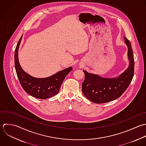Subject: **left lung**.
<instances>
[{
    "instance_id": "1",
    "label": "left lung",
    "mask_w": 146,
    "mask_h": 146,
    "mask_svg": "<svg viewBox=\"0 0 146 146\" xmlns=\"http://www.w3.org/2000/svg\"><path fill=\"white\" fill-rule=\"evenodd\" d=\"M124 40L128 48L129 65L119 76L111 78L102 77L83 70L85 80L82 83V91L90 101L104 104L116 100L122 96L130 84L134 72V54L130 41L126 37H124Z\"/></svg>"
}]
</instances>
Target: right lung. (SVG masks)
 I'll return each mask as SVG.
<instances>
[{"label":"right lung","instance_id":"add662e5","mask_svg":"<svg viewBox=\"0 0 146 146\" xmlns=\"http://www.w3.org/2000/svg\"><path fill=\"white\" fill-rule=\"evenodd\" d=\"M23 37H20L15 51V66L17 76L23 89L29 95L39 99H46L57 94L68 74L72 70V66L61 70L45 78H36L26 73L20 65L18 52Z\"/></svg>","mask_w":146,"mask_h":146}]
</instances>
